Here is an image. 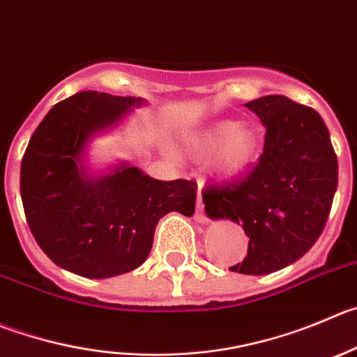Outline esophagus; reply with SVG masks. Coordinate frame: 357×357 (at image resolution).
Masks as SVG:
<instances>
[{
    "instance_id": "34e87169",
    "label": "esophagus",
    "mask_w": 357,
    "mask_h": 357,
    "mask_svg": "<svg viewBox=\"0 0 357 357\" xmlns=\"http://www.w3.org/2000/svg\"><path fill=\"white\" fill-rule=\"evenodd\" d=\"M195 220L199 224H206L208 222V216H206L204 209H202V199H201V188L197 192V211H195Z\"/></svg>"
}]
</instances>
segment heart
I'll use <instances>...</instances> for the list:
<instances>
[{
    "mask_svg": "<svg viewBox=\"0 0 357 357\" xmlns=\"http://www.w3.org/2000/svg\"><path fill=\"white\" fill-rule=\"evenodd\" d=\"M183 148L194 158H208L216 153V174L234 178L254 162L259 149V135L248 125L218 121L202 132L188 135L183 141Z\"/></svg>",
    "mask_w": 357,
    "mask_h": 357,
    "instance_id": "b5f03b06",
    "label": "heart"
}]
</instances>
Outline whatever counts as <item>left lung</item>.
Returning a JSON list of instances; mask_svg holds the SVG:
<instances>
[{"label":"left lung","instance_id":"1","mask_svg":"<svg viewBox=\"0 0 357 357\" xmlns=\"http://www.w3.org/2000/svg\"><path fill=\"white\" fill-rule=\"evenodd\" d=\"M266 126L264 151L241 181L202 192L206 215L231 220L248 236L231 271L268 275L287 268L322 234L338 186V162L317 111L282 95L245 103Z\"/></svg>","mask_w":357,"mask_h":357}]
</instances>
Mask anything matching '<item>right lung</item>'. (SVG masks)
Listing matches in <instances>:
<instances>
[{
	"instance_id": "obj_1",
	"label": "right lung",
	"mask_w": 357,
	"mask_h": 357,
	"mask_svg": "<svg viewBox=\"0 0 357 357\" xmlns=\"http://www.w3.org/2000/svg\"><path fill=\"white\" fill-rule=\"evenodd\" d=\"M144 103L75 93L56 103L29 139L21 163L26 220L43 254L66 271L86 278L132 271L148 259L162 216L195 213V181H158L126 162L103 174L89 171V142Z\"/></svg>"
}]
</instances>
